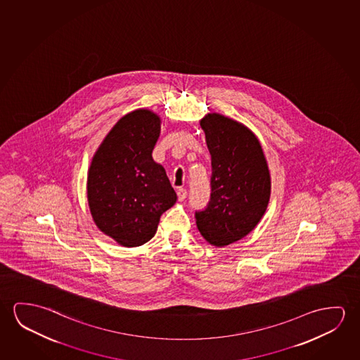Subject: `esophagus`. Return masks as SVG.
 <instances>
[{"instance_id": "34e87169", "label": "esophagus", "mask_w": 360, "mask_h": 360, "mask_svg": "<svg viewBox=\"0 0 360 360\" xmlns=\"http://www.w3.org/2000/svg\"><path fill=\"white\" fill-rule=\"evenodd\" d=\"M178 200L179 202H182V200H186L187 198V191L186 189L179 188L177 191Z\"/></svg>"}]
</instances>
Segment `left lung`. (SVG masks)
<instances>
[{"label":"left lung","mask_w":360,"mask_h":360,"mask_svg":"<svg viewBox=\"0 0 360 360\" xmlns=\"http://www.w3.org/2000/svg\"><path fill=\"white\" fill-rule=\"evenodd\" d=\"M200 127L212 158V192L195 221L207 242L224 247L259 223L271 197V174L259 141L244 124L208 113Z\"/></svg>","instance_id":"1"}]
</instances>
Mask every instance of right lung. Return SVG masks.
I'll list each match as a JSON object with an SVG mask.
<instances>
[{
    "mask_svg": "<svg viewBox=\"0 0 360 360\" xmlns=\"http://www.w3.org/2000/svg\"><path fill=\"white\" fill-rule=\"evenodd\" d=\"M160 133V117L136 110L117 122L91 162V214L96 226L123 247L147 243L160 216L177 200L165 168L152 158Z\"/></svg>",
    "mask_w": 360,
    "mask_h": 360,
    "instance_id": "right-lung-1",
    "label": "right lung"
}]
</instances>
